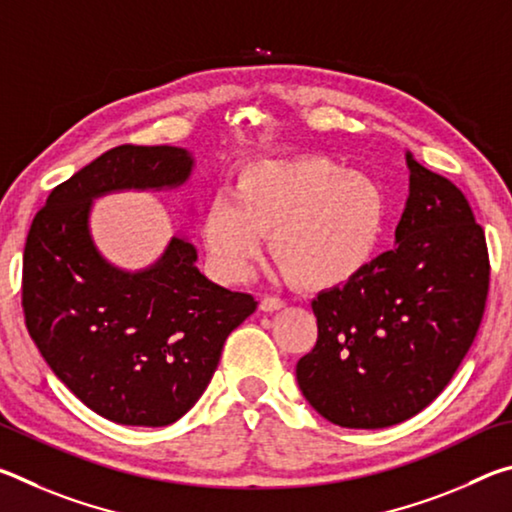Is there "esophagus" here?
Wrapping results in <instances>:
<instances>
[{
  "label": "esophagus",
  "instance_id": "1",
  "mask_svg": "<svg viewBox=\"0 0 512 512\" xmlns=\"http://www.w3.org/2000/svg\"><path fill=\"white\" fill-rule=\"evenodd\" d=\"M284 307V300L282 298H275V296H266L259 302V309L262 311H280Z\"/></svg>",
  "mask_w": 512,
  "mask_h": 512
}]
</instances>
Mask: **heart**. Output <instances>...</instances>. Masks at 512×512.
Masks as SVG:
<instances>
[{"label": "heart", "instance_id": "obj_1", "mask_svg": "<svg viewBox=\"0 0 512 512\" xmlns=\"http://www.w3.org/2000/svg\"><path fill=\"white\" fill-rule=\"evenodd\" d=\"M386 214L375 180L339 162L262 160L241 171L237 198H212L203 241L228 282L244 280L271 235V255L296 287L334 289L372 262Z\"/></svg>", "mask_w": 512, "mask_h": 512}]
</instances>
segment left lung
Segmentation results:
<instances>
[{
	"instance_id": "obj_1",
	"label": "left lung",
	"mask_w": 512,
	"mask_h": 512,
	"mask_svg": "<svg viewBox=\"0 0 512 512\" xmlns=\"http://www.w3.org/2000/svg\"><path fill=\"white\" fill-rule=\"evenodd\" d=\"M406 167L395 246L311 302L318 341L298 361V386L339 427L384 429L420 413L454 377L483 318V228L456 185L411 153Z\"/></svg>"
}]
</instances>
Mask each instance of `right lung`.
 Masks as SVG:
<instances>
[{"label":"right lung","mask_w":512,"mask_h":512,"mask_svg":"<svg viewBox=\"0 0 512 512\" xmlns=\"http://www.w3.org/2000/svg\"><path fill=\"white\" fill-rule=\"evenodd\" d=\"M194 155L178 146L110 149L58 185L31 223L22 307L54 375L101 418L167 427L192 409L219 366L223 343L257 309L250 293L198 271V253L171 237L160 259L124 271L90 232L94 198L183 187Z\"/></svg>","instance_id":"right-lung-1"}]
</instances>
